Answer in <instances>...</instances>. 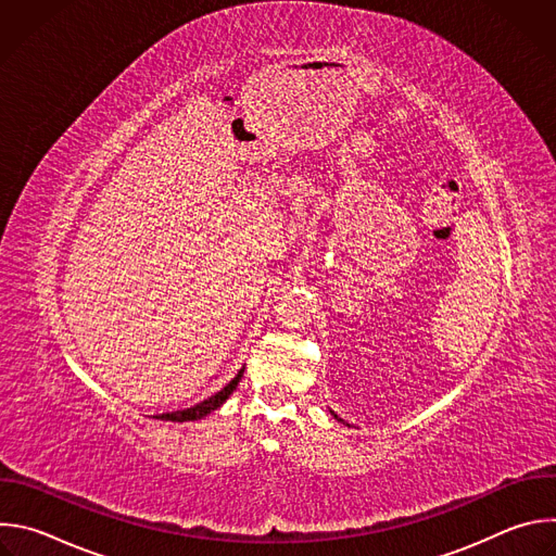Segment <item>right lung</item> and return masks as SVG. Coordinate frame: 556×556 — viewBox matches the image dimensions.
<instances>
[{"mask_svg":"<svg viewBox=\"0 0 556 556\" xmlns=\"http://www.w3.org/2000/svg\"><path fill=\"white\" fill-rule=\"evenodd\" d=\"M242 376H244V369H240V374H237L222 391H217L215 395H211L208 401H204V403H200V405H195V407H191V409H185V412H174V414H163V416H157L161 420H172V422H189V420H200V418H204V416H208L211 412H215L217 407H222L224 405V401L228 399V395L232 393V389L237 387V382L242 380Z\"/></svg>","mask_w":556,"mask_h":556,"instance_id":"obj_1","label":"right lung"}]
</instances>
